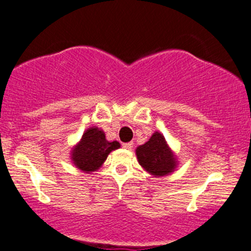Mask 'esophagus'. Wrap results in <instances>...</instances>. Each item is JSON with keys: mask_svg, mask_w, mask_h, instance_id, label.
Masks as SVG:
<instances>
[{"mask_svg": "<svg viewBox=\"0 0 251 251\" xmlns=\"http://www.w3.org/2000/svg\"><path fill=\"white\" fill-rule=\"evenodd\" d=\"M122 146L125 149H128V150H130V149L133 148V143H131V141H130V143H125Z\"/></svg>", "mask_w": 251, "mask_h": 251, "instance_id": "1", "label": "esophagus"}]
</instances>
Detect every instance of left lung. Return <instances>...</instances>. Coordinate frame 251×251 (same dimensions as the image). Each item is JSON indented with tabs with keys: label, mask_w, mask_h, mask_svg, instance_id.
Instances as JSON below:
<instances>
[{
	"label": "left lung",
	"mask_w": 251,
	"mask_h": 251,
	"mask_svg": "<svg viewBox=\"0 0 251 251\" xmlns=\"http://www.w3.org/2000/svg\"><path fill=\"white\" fill-rule=\"evenodd\" d=\"M136 157L141 167L155 177L173 172L177 166V161L168 148L165 136L158 131L152 134L148 143L136 148Z\"/></svg>",
	"instance_id": "obj_1"
}]
</instances>
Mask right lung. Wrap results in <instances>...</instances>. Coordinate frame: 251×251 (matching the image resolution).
I'll return each mask as SVG.
<instances>
[{
	"label": "right lung",
	"mask_w": 251,
	"mask_h": 251,
	"mask_svg": "<svg viewBox=\"0 0 251 251\" xmlns=\"http://www.w3.org/2000/svg\"><path fill=\"white\" fill-rule=\"evenodd\" d=\"M118 141L106 140L105 133L99 128H89L83 134L80 143L72 151V160L74 166L84 172H93L99 170L108 153L120 148Z\"/></svg>",
	"instance_id": "add662e5"
}]
</instances>
